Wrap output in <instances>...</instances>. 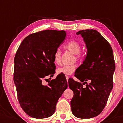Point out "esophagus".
Instances as JSON below:
<instances>
[{
	"label": "esophagus",
	"mask_w": 123,
	"mask_h": 123,
	"mask_svg": "<svg viewBox=\"0 0 123 123\" xmlns=\"http://www.w3.org/2000/svg\"><path fill=\"white\" fill-rule=\"evenodd\" d=\"M65 77H66L67 80V82H68V79H69V77H68V76H67V75H66V76H65Z\"/></svg>",
	"instance_id": "34e87169"
}]
</instances>
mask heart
<instances>
[{
	"instance_id": "1",
	"label": "heart",
	"mask_w": 123,
	"mask_h": 123,
	"mask_svg": "<svg viewBox=\"0 0 123 123\" xmlns=\"http://www.w3.org/2000/svg\"><path fill=\"white\" fill-rule=\"evenodd\" d=\"M65 49L75 54L74 60H78L80 58V52L81 49V46L80 43L75 41H70L65 45ZM53 61L55 64L59 65L61 63V51L59 50H56L54 54ZM76 68L75 64H72L69 65H63L60 67L56 69V73L58 74H63L64 75H71L74 73Z\"/></svg>"
}]
</instances>
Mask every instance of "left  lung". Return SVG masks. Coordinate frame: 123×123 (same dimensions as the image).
Listing matches in <instances>:
<instances>
[{"label":"left lung","instance_id":"1","mask_svg":"<svg viewBox=\"0 0 123 123\" xmlns=\"http://www.w3.org/2000/svg\"><path fill=\"white\" fill-rule=\"evenodd\" d=\"M76 34L83 37L87 53L75 72V77L81 82L70 78L68 80L69 87L74 93L70 105L75 117L92 118L102 111L113 87V52L110 43L96 30H84ZM87 81L90 83L83 87Z\"/></svg>","mask_w":123,"mask_h":123}]
</instances>
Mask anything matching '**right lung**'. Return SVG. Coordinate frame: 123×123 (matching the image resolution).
I'll list each match as a JSON object with an SVG mask.
<instances>
[{"mask_svg":"<svg viewBox=\"0 0 123 123\" xmlns=\"http://www.w3.org/2000/svg\"><path fill=\"white\" fill-rule=\"evenodd\" d=\"M65 36L64 31L38 32L27 36L17 51L13 80L21 107L30 117L43 119L51 116L68 87L65 77L60 74L48 85L42 83L48 76L53 77L56 67L54 54Z\"/></svg>","mask_w":123,"mask_h":123,"instance_id":"right-lung-1","label":"right lung"}]
</instances>
